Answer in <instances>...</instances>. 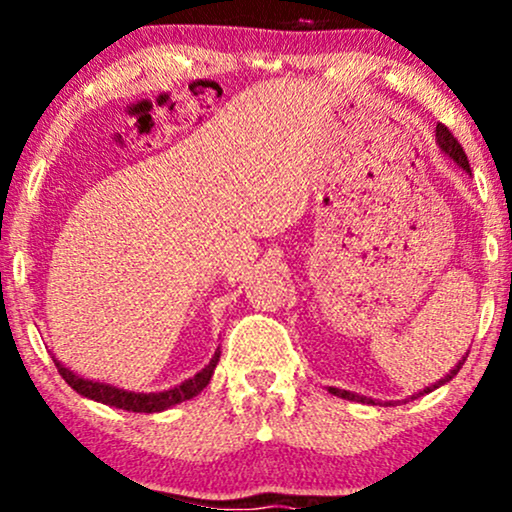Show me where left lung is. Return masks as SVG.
<instances>
[{"label": "left lung", "mask_w": 512, "mask_h": 512, "mask_svg": "<svg viewBox=\"0 0 512 512\" xmlns=\"http://www.w3.org/2000/svg\"><path fill=\"white\" fill-rule=\"evenodd\" d=\"M436 139H438V146H440V149H443V151H445V154H448V156L452 158V161H455V163H457V166H462L464 170H467V173H472V170H469V161H467V154H464V149H462V146H460V142H457V139H455V137H452V132H450V129H448V127H445V125H443V122H438V127H436ZM464 361H467V356H464V358H462V361H460V363H457V366H455V368H452V370H450V373H448V375H445V378H443V380H438V383H436V385H433V387H426V390H424V392H433V390H436V387H440V385H445V383H450V380H452V378H455V375H457V370H460V368H462V363H464ZM330 392H332V395L342 397V399H354V402H366V404H375V399H368V397L354 395V392H346V390H337V387H330ZM424 392H419V395H424ZM411 399H414V397H411Z\"/></svg>", "instance_id": "1"}]
</instances>
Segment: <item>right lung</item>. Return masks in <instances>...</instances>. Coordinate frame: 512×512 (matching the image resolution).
<instances>
[{
    "label": "right lung",
    "instance_id": "1",
    "mask_svg": "<svg viewBox=\"0 0 512 512\" xmlns=\"http://www.w3.org/2000/svg\"><path fill=\"white\" fill-rule=\"evenodd\" d=\"M219 356H221V351H216L214 358L209 361V366H204L202 370H199L195 378L185 380V383L173 387V390L149 392V395H146V392H129V390H120V387H113V385L93 383V380L79 378V375H74L72 370L64 368L57 358H55V366H57V370H60L64 383L72 387V390L79 392V395H84L88 399H96V402H103V404H108V407H115V409L137 411V414H154V411H163V409L173 407V404L185 402V399L197 397L199 392L209 385L216 363H219Z\"/></svg>",
    "mask_w": 512,
    "mask_h": 512
}]
</instances>
